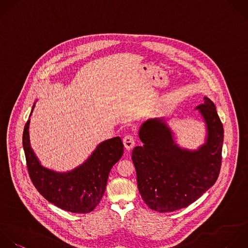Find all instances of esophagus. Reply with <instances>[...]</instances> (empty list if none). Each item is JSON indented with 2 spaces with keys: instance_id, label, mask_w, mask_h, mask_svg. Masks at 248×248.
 Here are the masks:
<instances>
[{
  "instance_id": "34e87169",
  "label": "esophagus",
  "mask_w": 248,
  "mask_h": 248,
  "mask_svg": "<svg viewBox=\"0 0 248 248\" xmlns=\"http://www.w3.org/2000/svg\"><path fill=\"white\" fill-rule=\"evenodd\" d=\"M135 143H136V139L134 138V136H132V135H127V136L124 137V139H123V144H124V146H125V148H126L127 150H130L131 148H133L134 145H135Z\"/></svg>"
}]
</instances>
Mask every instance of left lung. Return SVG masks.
<instances>
[{"instance_id":"left-lung-1","label":"left lung","mask_w":248,"mask_h":248,"mask_svg":"<svg viewBox=\"0 0 248 248\" xmlns=\"http://www.w3.org/2000/svg\"><path fill=\"white\" fill-rule=\"evenodd\" d=\"M196 109L203 118L205 141L198 149L180 147L164 118L146 120L140 128L142 146H136L132 160L138 188L149 208L170 212L188 206L217 180L222 160L224 129L215 105L203 97Z\"/></svg>"}]
</instances>
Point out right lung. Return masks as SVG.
<instances>
[{
	"label": "right lung",
	"mask_w": 248,
	"mask_h": 248,
	"mask_svg": "<svg viewBox=\"0 0 248 248\" xmlns=\"http://www.w3.org/2000/svg\"><path fill=\"white\" fill-rule=\"evenodd\" d=\"M35 108H32L31 114ZM30 114V116H31ZM30 119L23 131V148L30 178L49 202L74 213H88L100 202L109 171L123 155L119 137L101 142L88 159L76 169L60 172L44 167L34 153L29 137Z\"/></svg>",
	"instance_id": "right-lung-1"
}]
</instances>
